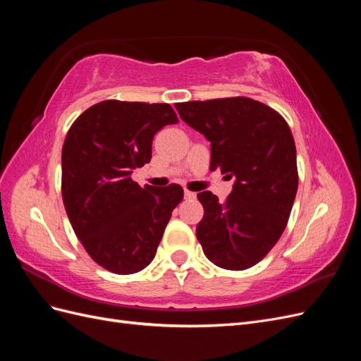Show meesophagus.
Returning <instances> with one entry per match:
<instances>
[{"instance_id": "esophagus-1", "label": "esophagus", "mask_w": 361, "mask_h": 361, "mask_svg": "<svg viewBox=\"0 0 361 361\" xmlns=\"http://www.w3.org/2000/svg\"><path fill=\"white\" fill-rule=\"evenodd\" d=\"M183 197H185V200H194L195 197H197V194L192 192V191L185 190V192H183Z\"/></svg>"}]
</instances>
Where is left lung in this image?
Listing matches in <instances>:
<instances>
[{
	"label": "left lung",
	"mask_w": 361,
	"mask_h": 361,
	"mask_svg": "<svg viewBox=\"0 0 361 361\" xmlns=\"http://www.w3.org/2000/svg\"><path fill=\"white\" fill-rule=\"evenodd\" d=\"M174 106L211 143V169L235 180L224 203L211 191L197 194L204 215L195 235L203 253L224 269L256 265L285 231L298 190L297 149L286 120L250 97Z\"/></svg>",
	"instance_id": "left-lung-1"
}]
</instances>
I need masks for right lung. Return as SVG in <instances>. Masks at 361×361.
<instances>
[{"label":"right lung","mask_w":361,"mask_h":361,"mask_svg":"<svg viewBox=\"0 0 361 361\" xmlns=\"http://www.w3.org/2000/svg\"><path fill=\"white\" fill-rule=\"evenodd\" d=\"M178 122L169 104L104 101L76 118L64 140L61 194L69 221L96 264L116 274H134L154 260L183 199L176 183L141 188L130 179L150 161L158 130Z\"/></svg>","instance_id":"1"}]
</instances>
